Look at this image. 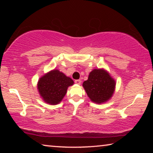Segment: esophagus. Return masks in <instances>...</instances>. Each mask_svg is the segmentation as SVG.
Segmentation results:
<instances>
[{"instance_id": "esophagus-1", "label": "esophagus", "mask_w": 153, "mask_h": 153, "mask_svg": "<svg viewBox=\"0 0 153 153\" xmlns=\"http://www.w3.org/2000/svg\"><path fill=\"white\" fill-rule=\"evenodd\" d=\"M81 82H82V81L80 79H76V80H75V83H76V84H81Z\"/></svg>"}]
</instances>
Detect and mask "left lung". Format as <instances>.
Here are the masks:
<instances>
[{
  "mask_svg": "<svg viewBox=\"0 0 153 153\" xmlns=\"http://www.w3.org/2000/svg\"><path fill=\"white\" fill-rule=\"evenodd\" d=\"M116 82L104 69H94L90 72L88 79L83 83L88 97L97 104L107 102L115 91Z\"/></svg>",
  "mask_w": 153,
  "mask_h": 153,
  "instance_id": "1",
  "label": "left lung"
}]
</instances>
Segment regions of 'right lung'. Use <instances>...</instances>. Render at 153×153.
<instances>
[{"label": "right lung", "instance_id": "obj_1", "mask_svg": "<svg viewBox=\"0 0 153 153\" xmlns=\"http://www.w3.org/2000/svg\"><path fill=\"white\" fill-rule=\"evenodd\" d=\"M74 83L69 77L57 69H53L39 79L38 90L44 101L48 104L56 105L61 101L68 87Z\"/></svg>", "mask_w": 153, "mask_h": 153}]
</instances>
